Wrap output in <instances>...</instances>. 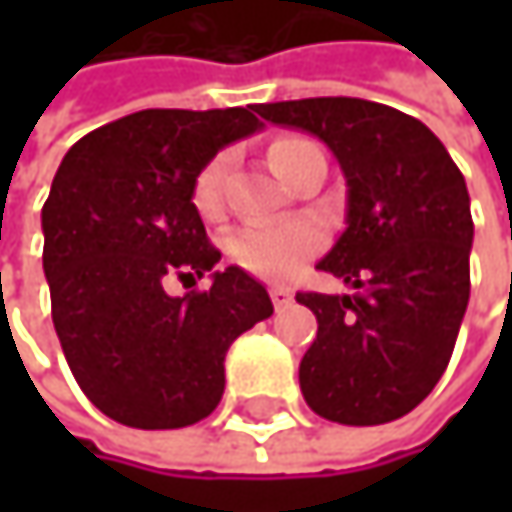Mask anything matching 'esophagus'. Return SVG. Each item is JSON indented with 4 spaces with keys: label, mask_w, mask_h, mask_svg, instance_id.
I'll return each instance as SVG.
<instances>
[{
    "label": "esophagus",
    "mask_w": 512,
    "mask_h": 512,
    "mask_svg": "<svg viewBox=\"0 0 512 512\" xmlns=\"http://www.w3.org/2000/svg\"><path fill=\"white\" fill-rule=\"evenodd\" d=\"M269 296H272L275 308H284V305H290L293 290H290V287H284V284H272V287H269Z\"/></svg>",
    "instance_id": "34e87169"
}]
</instances>
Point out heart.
<instances>
[{"label": "heart", "mask_w": 512, "mask_h": 512, "mask_svg": "<svg viewBox=\"0 0 512 512\" xmlns=\"http://www.w3.org/2000/svg\"><path fill=\"white\" fill-rule=\"evenodd\" d=\"M320 151L314 142L302 136H284L272 142L269 148V165L275 174L287 183L299 162L308 154ZM225 174H228V156H213L192 183V204L204 219H216L222 213V192H225ZM323 237L314 225L305 222H284V225H249L243 228L234 243L231 255L240 266L263 278H284L296 272L308 257L320 249Z\"/></svg>", "instance_id": "b5f03b06"}]
</instances>
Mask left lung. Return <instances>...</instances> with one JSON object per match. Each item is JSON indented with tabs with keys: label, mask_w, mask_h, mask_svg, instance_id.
I'll return each mask as SVG.
<instances>
[{
	"label": "left lung",
	"mask_w": 512,
	"mask_h": 512,
	"mask_svg": "<svg viewBox=\"0 0 512 512\" xmlns=\"http://www.w3.org/2000/svg\"><path fill=\"white\" fill-rule=\"evenodd\" d=\"M257 115L326 142L347 177V228L317 269L353 293H296L317 317L302 397L347 427L397 421L442 379L468 308L465 177L430 127L382 103L308 97Z\"/></svg>",
	"instance_id": "8db88e82"
}]
</instances>
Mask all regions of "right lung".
I'll use <instances>...</instances> for the list:
<instances>
[{
	"instance_id": "add662e5",
	"label": "right lung",
	"mask_w": 512,
	"mask_h": 512,
	"mask_svg": "<svg viewBox=\"0 0 512 512\" xmlns=\"http://www.w3.org/2000/svg\"><path fill=\"white\" fill-rule=\"evenodd\" d=\"M255 106L145 109L79 139L41 213L52 323L85 397L136 430L207 418L225 391V353L272 314L240 266L216 269L192 204L198 171L257 133ZM211 272L210 291L168 297V274Z\"/></svg>"
}]
</instances>
